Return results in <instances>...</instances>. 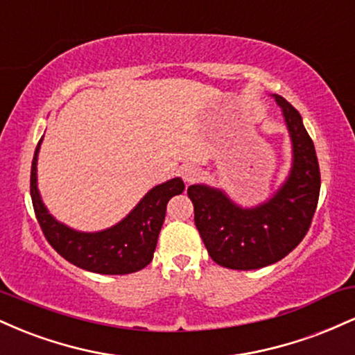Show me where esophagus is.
Returning <instances> with one entry per match:
<instances>
[{"instance_id": "esophagus-1", "label": "esophagus", "mask_w": 355, "mask_h": 355, "mask_svg": "<svg viewBox=\"0 0 355 355\" xmlns=\"http://www.w3.org/2000/svg\"><path fill=\"white\" fill-rule=\"evenodd\" d=\"M200 175H202V170L198 168L197 165L189 164V165H183L182 166V177H183V180H185L187 183L197 182L198 178H200Z\"/></svg>"}]
</instances>
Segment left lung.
Masks as SVG:
<instances>
[{
  "mask_svg": "<svg viewBox=\"0 0 355 355\" xmlns=\"http://www.w3.org/2000/svg\"><path fill=\"white\" fill-rule=\"evenodd\" d=\"M272 96L282 110L292 141L291 170L272 197L255 207H242L222 189L205 183L187 190L211 260L234 270L272 266L291 254L307 234L319 200V162L302 116L282 96Z\"/></svg>",
  "mask_w": 355,
  "mask_h": 355,
  "instance_id": "8db88e82",
  "label": "left lung"
}]
</instances>
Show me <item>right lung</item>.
<instances>
[{
	"instance_id": "1",
	"label": "right lung",
	"mask_w": 355,
	"mask_h": 355,
	"mask_svg": "<svg viewBox=\"0 0 355 355\" xmlns=\"http://www.w3.org/2000/svg\"><path fill=\"white\" fill-rule=\"evenodd\" d=\"M42 140L35 150L31 164V200L44 237L58 254L83 270L105 275H125L141 270L153 259L166 203L180 195L185 185L180 177L153 187L133 210L115 225L98 232H80L64 225L48 211L38 190V153Z\"/></svg>"
}]
</instances>
